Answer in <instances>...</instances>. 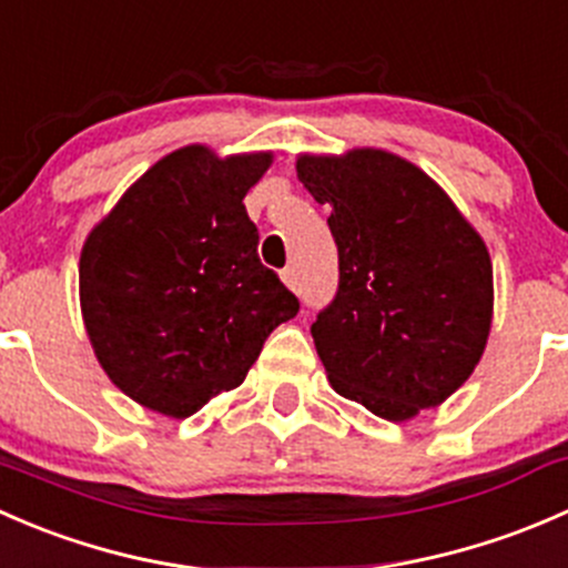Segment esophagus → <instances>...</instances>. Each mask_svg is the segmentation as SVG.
Listing matches in <instances>:
<instances>
[{"instance_id": "1", "label": "esophagus", "mask_w": 568, "mask_h": 568, "mask_svg": "<svg viewBox=\"0 0 568 568\" xmlns=\"http://www.w3.org/2000/svg\"><path fill=\"white\" fill-rule=\"evenodd\" d=\"M283 283L288 285L291 291H300V274H296V268H294V266L283 268Z\"/></svg>"}]
</instances>
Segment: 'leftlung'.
Returning a JSON list of instances; mask_svg holds the SVG:
<instances>
[{"label": "left lung", "mask_w": 568, "mask_h": 568, "mask_svg": "<svg viewBox=\"0 0 568 568\" xmlns=\"http://www.w3.org/2000/svg\"><path fill=\"white\" fill-rule=\"evenodd\" d=\"M337 244V294L311 326L329 385L385 420L443 404L491 326L484 239L420 168L374 148L300 156Z\"/></svg>", "instance_id": "obj_1"}]
</instances>
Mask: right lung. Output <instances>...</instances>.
I'll return each mask as SVG.
<instances>
[{
	"instance_id": "add662e5",
	"label": "right lung",
	"mask_w": 568,
	"mask_h": 568,
	"mask_svg": "<svg viewBox=\"0 0 568 568\" xmlns=\"http://www.w3.org/2000/svg\"><path fill=\"white\" fill-rule=\"evenodd\" d=\"M272 153L186 145L153 164L93 227L79 300L109 379L136 404L189 417L244 382L300 300L257 257L244 194Z\"/></svg>"
}]
</instances>
